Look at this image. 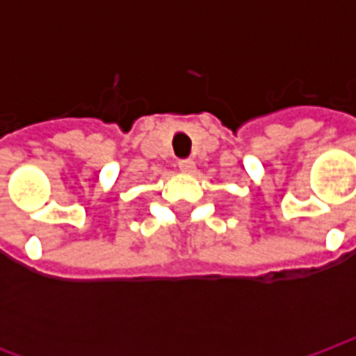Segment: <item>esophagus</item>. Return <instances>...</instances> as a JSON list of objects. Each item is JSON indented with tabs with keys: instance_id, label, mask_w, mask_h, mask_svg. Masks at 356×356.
Instances as JSON below:
<instances>
[{
	"instance_id": "esophagus-1",
	"label": "esophagus",
	"mask_w": 356,
	"mask_h": 356,
	"mask_svg": "<svg viewBox=\"0 0 356 356\" xmlns=\"http://www.w3.org/2000/svg\"><path fill=\"white\" fill-rule=\"evenodd\" d=\"M196 170V165H194L193 160H181L179 162V171H183V173H194Z\"/></svg>"
}]
</instances>
